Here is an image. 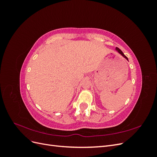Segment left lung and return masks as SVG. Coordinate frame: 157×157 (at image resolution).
<instances>
[{
  "instance_id": "8db88e82",
  "label": "left lung",
  "mask_w": 157,
  "mask_h": 157,
  "mask_svg": "<svg viewBox=\"0 0 157 157\" xmlns=\"http://www.w3.org/2000/svg\"><path fill=\"white\" fill-rule=\"evenodd\" d=\"M116 50L118 51V52H119V53H120V54H121V55H122L123 57H124V58H126L127 60H128V58H127V57H126V56H125L124 54H123V52H122V50H121V49H119V48H117V47H116Z\"/></svg>"
}]
</instances>
